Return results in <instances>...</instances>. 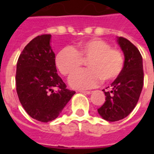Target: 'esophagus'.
Here are the masks:
<instances>
[{"label":"esophagus","instance_id":"obj_1","mask_svg":"<svg viewBox=\"0 0 154 154\" xmlns=\"http://www.w3.org/2000/svg\"><path fill=\"white\" fill-rule=\"evenodd\" d=\"M80 92H82V93H83V94H87V95H90V94L92 93V91H80Z\"/></svg>","mask_w":154,"mask_h":154}]
</instances>
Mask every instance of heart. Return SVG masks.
I'll list each match as a JSON object with an SVG mask.
<instances>
[{"label":"heart","instance_id":"1","mask_svg":"<svg viewBox=\"0 0 154 154\" xmlns=\"http://www.w3.org/2000/svg\"><path fill=\"white\" fill-rule=\"evenodd\" d=\"M89 69L80 70L69 78V84L76 89H87L97 87L103 80L110 82L121 74L125 65L122 53L110 48L101 38H91L81 42L77 49L65 47L55 58L57 69L64 76H69L78 70L82 60H87Z\"/></svg>","mask_w":154,"mask_h":154}]
</instances>
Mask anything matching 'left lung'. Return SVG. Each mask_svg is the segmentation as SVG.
<instances>
[{"label": "left lung", "instance_id": "1", "mask_svg": "<svg viewBox=\"0 0 154 154\" xmlns=\"http://www.w3.org/2000/svg\"><path fill=\"white\" fill-rule=\"evenodd\" d=\"M117 43L125 56L124 68L110 84V90H103L106 101L97 110L104 119L110 122L120 120L131 113L138 103L143 85V58L139 49L123 37H118Z\"/></svg>", "mask_w": 154, "mask_h": 154}]
</instances>
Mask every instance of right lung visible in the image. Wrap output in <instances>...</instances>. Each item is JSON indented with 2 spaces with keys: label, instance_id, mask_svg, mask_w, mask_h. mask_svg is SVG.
Wrapping results in <instances>:
<instances>
[{
  "label": "right lung",
  "instance_id": "obj_1",
  "mask_svg": "<svg viewBox=\"0 0 154 154\" xmlns=\"http://www.w3.org/2000/svg\"><path fill=\"white\" fill-rule=\"evenodd\" d=\"M50 39L51 35H39L25 46L18 58L15 76L22 106L33 119L45 123L56 119L75 94L57 75Z\"/></svg>",
  "mask_w": 154,
  "mask_h": 154
}]
</instances>
